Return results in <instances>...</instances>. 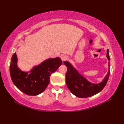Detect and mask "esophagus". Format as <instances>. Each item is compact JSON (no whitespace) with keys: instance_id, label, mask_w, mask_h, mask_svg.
<instances>
[{"instance_id":"1","label":"esophagus","mask_w":124,"mask_h":124,"mask_svg":"<svg viewBox=\"0 0 124 124\" xmlns=\"http://www.w3.org/2000/svg\"><path fill=\"white\" fill-rule=\"evenodd\" d=\"M61 60L63 61H64L67 60L68 56L66 54H62L61 55Z\"/></svg>"}]
</instances>
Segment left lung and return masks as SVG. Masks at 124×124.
I'll return each instance as SVG.
<instances>
[{"instance_id":"left-lung-1","label":"left lung","mask_w":124,"mask_h":124,"mask_svg":"<svg viewBox=\"0 0 124 124\" xmlns=\"http://www.w3.org/2000/svg\"><path fill=\"white\" fill-rule=\"evenodd\" d=\"M108 60H110L109 50H107ZM64 64L67 68L66 74V83L67 88L73 94L79 98H87L98 93L106 86L110 74V63L108 62V71L105 77L98 84H94L89 81L83 77L75 68L68 61H64Z\"/></svg>"}]
</instances>
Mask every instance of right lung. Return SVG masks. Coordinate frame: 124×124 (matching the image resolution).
Returning <instances> with one entry per match:
<instances>
[{
  "mask_svg": "<svg viewBox=\"0 0 124 124\" xmlns=\"http://www.w3.org/2000/svg\"><path fill=\"white\" fill-rule=\"evenodd\" d=\"M17 57L15 53L10 64L12 81L20 91L28 95H37L46 88L50 76L62 64L61 58H48L27 72L21 70L17 66Z\"/></svg>",
  "mask_w": 124,
  "mask_h": 124,
  "instance_id": "obj_1",
  "label": "right lung"
}]
</instances>
